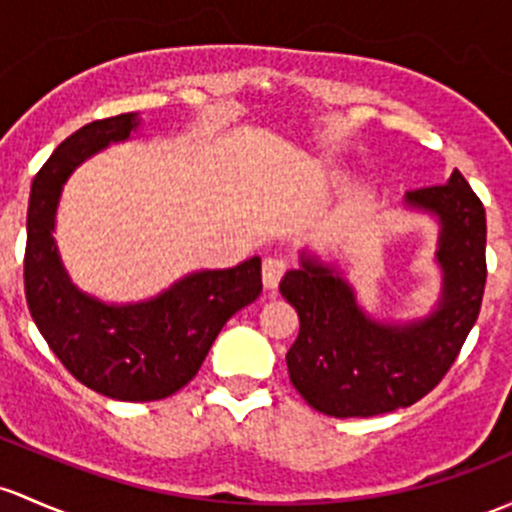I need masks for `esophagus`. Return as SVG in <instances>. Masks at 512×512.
<instances>
[{"instance_id": "34e87169", "label": "esophagus", "mask_w": 512, "mask_h": 512, "mask_svg": "<svg viewBox=\"0 0 512 512\" xmlns=\"http://www.w3.org/2000/svg\"><path fill=\"white\" fill-rule=\"evenodd\" d=\"M284 272H287V262L282 257H265V262H262V284H265V289L277 287Z\"/></svg>"}]
</instances>
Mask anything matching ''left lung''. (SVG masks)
Wrapping results in <instances>:
<instances>
[{
    "label": "left lung",
    "instance_id": "obj_1",
    "mask_svg": "<svg viewBox=\"0 0 512 512\" xmlns=\"http://www.w3.org/2000/svg\"><path fill=\"white\" fill-rule=\"evenodd\" d=\"M402 206L437 220L439 299L429 314L383 321L365 311L338 262L301 252L279 292L299 314L287 353L297 392L328 417H373L422 400L459 355L486 287V211L459 169L444 186L405 193Z\"/></svg>",
    "mask_w": 512,
    "mask_h": 512
}]
</instances>
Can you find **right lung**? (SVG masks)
I'll use <instances>...</instances> for the list:
<instances>
[{"instance_id": "right-lung-1", "label": "right lung", "mask_w": 512, "mask_h": 512, "mask_svg": "<svg viewBox=\"0 0 512 512\" xmlns=\"http://www.w3.org/2000/svg\"><path fill=\"white\" fill-rule=\"evenodd\" d=\"M139 112L80 127L36 174L26 213V304L68 373L122 402H154L188 385L235 311L262 292L260 257L228 270H198L142 301L112 304L73 284L56 233L63 186L83 161L134 137Z\"/></svg>"}]
</instances>
